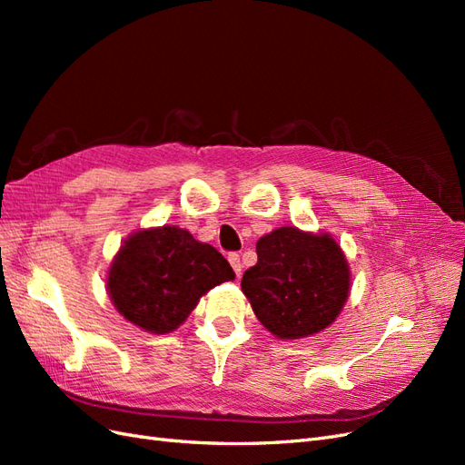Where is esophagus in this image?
<instances>
[{
    "label": "esophagus",
    "mask_w": 465,
    "mask_h": 465,
    "mask_svg": "<svg viewBox=\"0 0 465 465\" xmlns=\"http://www.w3.org/2000/svg\"><path fill=\"white\" fill-rule=\"evenodd\" d=\"M229 262H231V265H232V270H234V273H236V277L241 275V272H242V262H241V256L238 254H229Z\"/></svg>",
    "instance_id": "34e87169"
}]
</instances>
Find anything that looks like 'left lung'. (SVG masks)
<instances>
[{"instance_id": "obj_1", "label": "left lung", "mask_w": 465, "mask_h": 465, "mask_svg": "<svg viewBox=\"0 0 465 465\" xmlns=\"http://www.w3.org/2000/svg\"><path fill=\"white\" fill-rule=\"evenodd\" d=\"M258 262L242 275L252 311L281 340L328 328L349 294V265L330 234L281 227L262 236Z\"/></svg>"}]
</instances>
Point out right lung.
Wrapping results in <instances>:
<instances>
[{"label":"right lung","mask_w":465,"mask_h":465,"mask_svg":"<svg viewBox=\"0 0 465 465\" xmlns=\"http://www.w3.org/2000/svg\"><path fill=\"white\" fill-rule=\"evenodd\" d=\"M234 279L213 246L178 227L132 234L110 265L108 292L118 312L151 333L174 331L202 294Z\"/></svg>","instance_id":"1"}]
</instances>
